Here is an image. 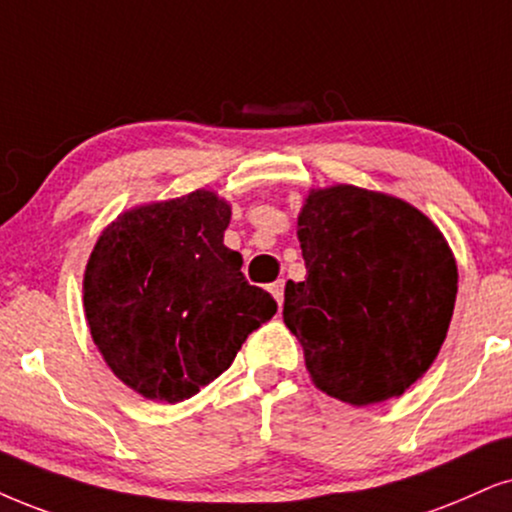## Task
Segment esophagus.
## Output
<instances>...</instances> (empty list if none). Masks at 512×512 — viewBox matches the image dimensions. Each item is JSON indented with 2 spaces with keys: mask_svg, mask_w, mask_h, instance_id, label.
Segmentation results:
<instances>
[{
  "mask_svg": "<svg viewBox=\"0 0 512 512\" xmlns=\"http://www.w3.org/2000/svg\"><path fill=\"white\" fill-rule=\"evenodd\" d=\"M269 293L274 295V300L278 302V307H281V304H283V278H278V281L271 283Z\"/></svg>",
  "mask_w": 512,
  "mask_h": 512,
  "instance_id": "esophagus-1",
  "label": "esophagus"
}]
</instances>
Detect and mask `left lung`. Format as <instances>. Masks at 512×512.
Instances as JSON below:
<instances>
[{"instance_id": "1", "label": "left lung", "mask_w": 512, "mask_h": 512, "mask_svg": "<svg viewBox=\"0 0 512 512\" xmlns=\"http://www.w3.org/2000/svg\"><path fill=\"white\" fill-rule=\"evenodd\" d=\"M304 281L286 283L283 321L309 378L352 406L401 397L446 340L456 257L439 226L383 191L312 189L297 217Z\"/></svg>"}]
</instances>
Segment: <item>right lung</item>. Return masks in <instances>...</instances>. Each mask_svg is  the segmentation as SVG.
<instances>
[{
  "instance_id": "obj_1",
  "label": "right lung",
  "mask_w": 512,
  "mask_h": 512,
  "mask_svg": "<svg viewBox=\"0 0 512 512\" xmlns=\"http://www.w3.org/2000/svg\"><path fill=\"white\" fill-rule=\"evenodd\" d=\"M231 205L215 191L155 200L113 219L87 260L89 333L129 390L177 404L219 378L276 314L224 245Z\"/></svg>"
}]
</instances>
